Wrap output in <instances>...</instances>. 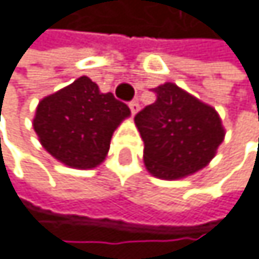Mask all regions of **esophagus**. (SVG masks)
I'll return each mask as SVG.
<instances>
[{"label":"esophagus","mask_w":259,"mask_h":259,"mask_svg":"<svg viewBox=\"0 0 259 259\" xmlns=\"http://www.w3.org/2000/svg\"><path fill=\"white\" fill-rule=\"evenodd\" d=\"M128 108H131V111H132V114L135 116L137 112L140 111V104H139V101H132L131 104H128Z\"/></svg>","instance_id":"1"}]
</instances>
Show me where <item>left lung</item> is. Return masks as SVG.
Instances as JSON below:
<instances>
[{"mask_svg": "<svg viewBox=\"0 0 259 259\" xmlns=\"http://www.w3.org/2000/svg\"><path fill=\"white\" fill-rule=\"evenodd\" d=\"M156 101L135 116L147 170L177 181L209 164L226 131L218 111L172 82L156 87Z\"/></svg>", "mask_w": 259, "mask_h": 259, "instance_id": "obj_1", "label": "left lung"}]
</instances>
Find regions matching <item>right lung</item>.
<instances>
[{"label": "right lung", "mask_w": 259, "mask_h": 259, "mask_svg": "<svg viewBox=\"0 0 259 259\" xmlns=\"http://www.w3.org/2000/svg\"><path fill=\"white\" fill-rule=\"evenodd\" d=\"M128 116L127 104L112 93H101L82 75L38 103L33 131L41 147L62 164L93 169L104 161L112 134Z\"/></svg>", "instance_id": "1"}]
</instances>
